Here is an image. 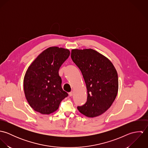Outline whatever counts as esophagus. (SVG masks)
<instances>
[{
	"label": "esophagus",
	"instance_id": "obj_1",
	"mask_svg": "<svg viewBox=\"0 0 148 148\" xmlns=\"http://www.w3.org/2000/svg\"><path fill=\"white\" fill-rule=\"evenodd\" d=\"M73 91H71V92H69V96H73Z\"/></svg>",
	"mask_w": 148,
	"mask_h": 148
}]
</instances>
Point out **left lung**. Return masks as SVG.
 Segmentation results:
<instances>
[{
	"label": "left lung",
	"instance_id": "8db88e82",
	"mask_svg": "<svg viewBox=\"0 0 148 148\" xmlns=\"http://www.w3.org/2000/svg\"><path fill=\"white\" fill-rule=\"evenodd\" d=\"M72 61L80 69L87 89V100L77 106L88 117L104 113L114 101L119 89L118 75L106 56L92 49H72Z\"/></svg>",
	"mask_w": 148,
	"mask_h": 148
}]
</instances>
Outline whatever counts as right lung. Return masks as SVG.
<instances>
[{"instance_id":"1","label":"right lung","mask_w":148,"mask_h":148,"mask_svg":"<svg viewBox=\"0 0 148 148\" xmlns=\"http://www.w3.org/2000/svg\"><path fill=\"white\" fill-rule=\"evenodd\" d=\"M69 55L67 49L49 47L28 67L24 78V90L28 104L35 111L52 113L68 96L62 89L59 70Z\"/></svg>"}]
</instances>
